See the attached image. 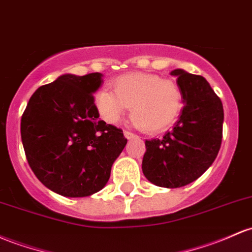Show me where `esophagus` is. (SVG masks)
Wrapping results in <instances>:
<instances>
[{
  "instance_id": "34e87169",
  "label": "esophagus",
  "mask_w": 252,
  "mask_h": 252,
  "mask_svg": "<svg viewBox=\"0 0 252 252\" xmlns=\"http://www.w3.org/2000/svg\"><path fill=\"white\" fill-rule=\"evenodd\" d=\"M124 136H126V139H132V137H136V135H135L134 132L126 130V131H124Z\"/></svg>"
}]
</instances>
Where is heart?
<instances>
[{"instance_id":"obj_1","label":"heart","mask_w":252,"mask_h":252,"mask_svg":"<svg viewBox=\"0 0 252 252\" xmlns=\"http://www.w3.org/2000/svg\"><path fill=\"white\" fill-rule=\"evenodd\" d=\"M113 92L103 90L95 95L99 115L106 123L116 124L130 106L131 118L147 132L161 131L178 117L183 94L172 80L147 73H129L111 81Z\"/></svg>"}]
</instances>
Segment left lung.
Segmentation results:
<instances>
[{
	"mask_svg": "<svg viewBox=\"0 0 252 252\" xmlns=\"http://www.w3.org/2000/svg\"><path fill=\"white\" fill-rule=\"evenodd\" d=\"M171 75L177 76L184 107L172 130L146 140L142 172L158 187L181 188L202 176L219 153L223 107L203 76L183 69Z\"/></svg>",
	"mask_w": 252,
	"mask_h": 252,
	"instance_id": "left-lung-1",
	"label": "left lung"
}]
</instances>
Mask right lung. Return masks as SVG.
I'll return each mask as SVG.
<instances>
[{
  "label": "right lung",
  "instance_id": "right-lung-1",
  "mask_svg": "<svg viewBox=\"0 0 252 252\" xmlns=\"http://www.w3.org/2000/svg\"><path fill=\"white\" fill-rule=\"evenodd\" d=\"M100 73L60 76L40 86L21 117V140L35 177L67 197L98 192L126 145L122 129L99 120L93 93Z\"/></svg>",
  "mask_w": 252,
  "mask_h": 252
}]
</instances>
